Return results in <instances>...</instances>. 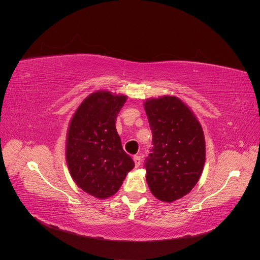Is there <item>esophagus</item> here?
<instances>
[{
  "instance_id": "obj_1",
  "label": "esophagus",
  "mask_w": 260,
  "mask_h": 260,
  "mask_svg": "<svg viewBox=\"0 0 260 260\" xmlns=\"http://www.w3.org/2000/svg\"><path fill=\"white\" fill-rule=\"evenodd\" d=\"M133 161H135V164H136V167L138 168V167L140 166V164H141V157H140V156H138V155L133 156Z\"/></svg>"
}]
</instances>
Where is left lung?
<instances>
[{
    "mask_svg": "<svg viewBox=\"0 0 260 260\" xmlns=\"http://www.w3.org/2000/svg\"><path fill=\"white\" fill-rule=\"evenodd\" d=\"M153 133L146 182L156 199L172 203L191 192L206 159L205 136L192 109L175 95L144 102Z\"/></svg>",
    "mask_w": 260,
    "mask_h": 260,
    "instance_id": "left-lung-1",
    "label": "left lung"
}]
</instances>
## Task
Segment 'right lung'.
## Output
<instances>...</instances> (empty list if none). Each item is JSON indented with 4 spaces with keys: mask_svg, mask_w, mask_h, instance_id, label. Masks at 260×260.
<instances>
[{
    "mask_svg": "<svg viewBox=\"0 0 260 260\" xmlns=\"http://www.w3.org/2000/svg\"><path fill=\"white\" fill-rule=\"evenodd\" d=\"M127 99L106 90L93 92L68 124L65 155L69 174L78 186L99 200L116 194L135 167L115 124Z\"/></svg>",
    "mask_w": 260,
    "mask_h": 260,
    "instance_id": "add662e5",
    "label": "right lung"
}]
</instances>
